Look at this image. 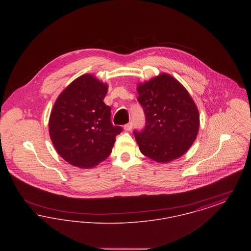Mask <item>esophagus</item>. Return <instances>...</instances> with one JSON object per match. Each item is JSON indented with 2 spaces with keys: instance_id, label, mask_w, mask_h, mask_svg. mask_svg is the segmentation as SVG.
Listing matches in <instances>:
<instances>
[{
  "instance_id": "obj_1",
  "label": "esophagus",
  "mask_w": 251,
  "mask_h": 251,
  "mask_svg": "<svg viewBox=\"0 0 251 251\" xmlns=\"http://www.w3.org/2000/svg\"><path fill=\"white\" fill-rule=\"evenodd\" d=\"M131 128H132V122H129L126 125H124V130L125 131H131Z\"/></svg>"
}]
</instances>
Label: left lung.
<instances>
[{
  "label": "left lung",
  "mask_w": 251,
  "mask_h": 251,
  "mask_svg": "<svg viewBox=\"0 0 251 251\" xmlns=\"http://www.w3.org/2000/svg\"><path fill=\"white\" fill-rule=\"evenodd\" d=\"M136 90L146 116L145 129L133 132L141 153L161 164L181 157L200 129L199 109L186 88L170 74L160 73Z\"/></svg>",
  "instance_id": "obj_1"
}]
</instances>
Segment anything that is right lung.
Listing matches in <instances>:
<instances>
[{
  "instance_id": "right-lung-1",
  "label": "right lung",
  "mask_w": 251,
  "mask_h": 251,
  "mask_svg": "<svg viewBox=\"0 0 251 251\" xmlns=\"http://www.w3.org/2000/svg\"><path fill=\"white\" fill-rule=\"evenodd\" d=\"M108 84L93 74L72 81L58 96L50 115L49 133L66 162L93 168L107 159L122 128L111 123V108L103 102Z\"/></svg>"
}]
</instances>
